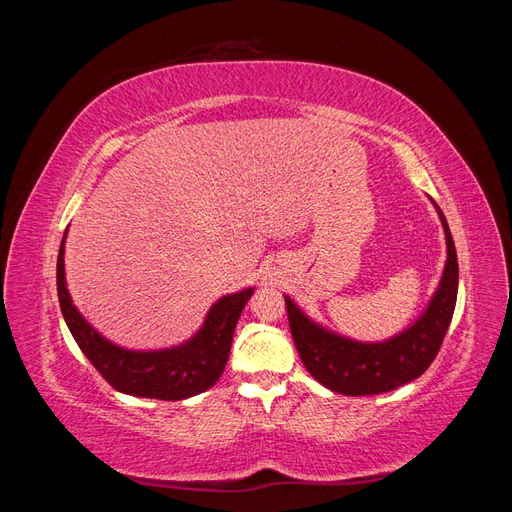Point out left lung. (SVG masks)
Wrapping results in <instances>:
<instances>
[{"instance_id":"left-lung-1","label":"left lung","mask_w":512,"mask_h":512,"mask_svg":"<svg viewBox=\"0 0 512 512\" xmlns=\"http://www.w3.org/2000/svg\"><path fill=\"white\" fill-rule=\"evenodd\" d=\"M433 207L438 209L444 226L446 265L438 290L433 292L423 316L406 331L384 342H356L324 329L322 324L303 314L290 297H284L294 346L305 369L322 386L352 397L380 395L416 380L436 359L455 312L459 265L444 213L436 203Z\"/></svg>"}]
</instances>
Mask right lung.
Returning a JSON list of instances; mask_svg holds the SVG:
<instances>
[{"instance_id":"1","label":"right lung","mask_w":512,"mask_h":512,"mask_svg":"<svg viewBox=\"0 0 512 512\" xmlns=\"http://www.w3.org/2000/svg\"><path fill=\"white\" fill-rule=\"evenodd\" d=\"M64 247L66 235L61 239L57 256L61 314L89 363L113 389L134 397L179 401L211 389L220 380L239 316L254 294V288L226 294L215 301L203 327L188 342L164 350H128L102 337L72 303L66 286Z\"/></svg>"}]
</instances>
